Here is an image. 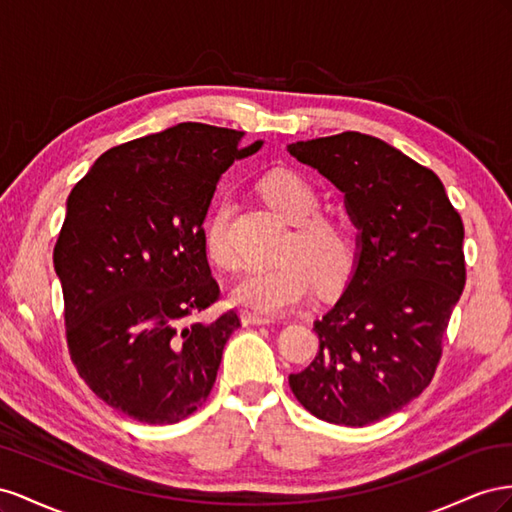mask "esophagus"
I'll use <instances>...</instances> for the list:
<instances>
[{
  "label": "esophagus",
  "instance_id": "1",
  "mask_svg": "<svg viewBox=\"0 0 512 512\" xmlns=\"http://www.w3.org/2000/svg\"><path fill=\"white\" fill-rule=\"evenodd\" d=\"M242 321H244V324H253V326H268V324H272L274 319L264 317V315H259V313L244 311V313H242Z\"/></svg>",
  "mask_w": 512,
  "mask_h": 512
}]
</instances>
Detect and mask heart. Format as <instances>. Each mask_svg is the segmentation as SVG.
Segmentation results:
<instances>
[{"label":"heart","mask_w":512,"mask_h":512,"mask_svg":"<svg viewBox=\"0 0 512 512\" xmlns=\"http://www.w3.org/2000/svg\"><path fill=\"white\" fill-rule=\"evenodd\" d=\"M261 191L272 206L294 225L276 266L251 268L231 287V300L248 311L279 315L296 309L311 296L315 279L321 287L341 285L354 268V238L337 218L321 216L319 193L302 175L276 169L261 180ZM233 203L223 197L203 227V248L218 268L240 266L231 236Z\"/></svg>","instance_id":"b5f03b06"}]
</instances>
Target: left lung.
<instances>
[{
  "label": "left lung",
  "mask_w": 512,
  "mask_h": 512,
  "mask_svg": "<svg viewBox=\"0 0 512 512\" xmlns=\"http://www.w3.org/2000/svg\"><path fill=\"white\" fill-rule=\"evenodd\" d=\"M287 150L339 188L358 229L352 279L289 388L332 425H371L431 384L465 287L463 221L440 178L382 139L349 130Z\"/></svg>",
  "instance_id": "obj_1"
}]
</instances>
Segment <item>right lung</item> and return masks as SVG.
<instances>
[{"instance_id": "add662e5", "label": "right lung", "mask_w": 512, "mask_h": 512, "mask_svg": "<svg viewBox=\"0 0 512 512\" xmlns=\"http://www.w3.org/2000/svg\"><path fill=\"white\" fill-rule=\"evenodd\" d=\"M244 133L182 122L102 154L72 188L53 248L70 360L113 410L173 425L203 405L236 311L221 296L203 221L221 175L255 154Z\"/></svg>"}]
</instances>
